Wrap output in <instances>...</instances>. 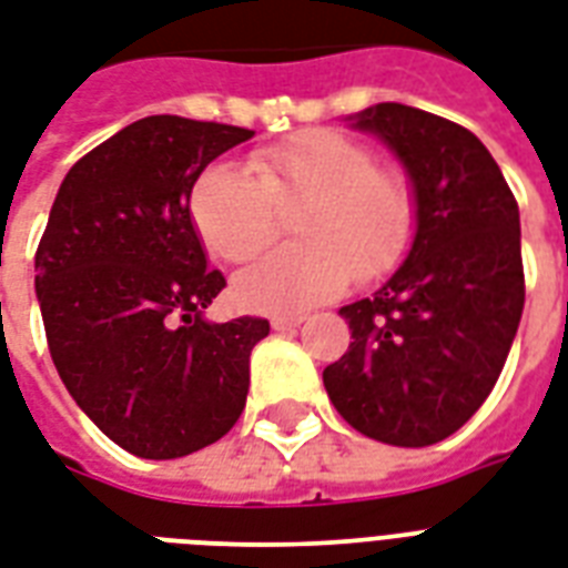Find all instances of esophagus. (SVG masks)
I'll list each match as a JSON object with an SVG mask.
<instances>
[{"instance_id": "obj_1", "label": "esophagus", "mask_w": 568, "mask_h": 568, "mask_svg": "<svg viewBox=\"0 0 568 568\" xmlns=\"http://www.w3.org/2000/svg\"><path fill=\"white\" fill-rule=\"evenodd\" d=\"M303 324V315H276V318H271V327L274 331H297Z\"/></svg>"}]
</instances>
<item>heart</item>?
<instances>
[{
  "label": "heart",
  "instance_id": "b5f03b06",
  "mask_svg": "<svg viewBox=\"0 0 568 568\" xmlns=\"http://www.w3.org/2000/svg\"><path fill=\"white\" fill-rule=\"evenodd\" d=\"M250 172L207 166L190 193V216L211 255L250 262L292 214L294 244L280 246L235 280L253 313L292 315L333 301L348 285L375 283L408 253L417 193L399 166L375 163L369 145L339 130H301L255 149Z\"/></svg>",
  "mask_w": 568,
  "mask_h": 568
}]
</instances>
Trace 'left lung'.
<instances>
[{
    "label": "left lung",
    "instance_id": "8db88e82",
    "mask_svg": "<svg viewBox=\"0 0 568 568\" xmlns=\"http://www.w3.org/2000/svg\"><path fill=\"white\" fill-rule=\"evenodd\" d=\"M357 128L399 154L417 193V237L384 288L342 306L352 345L324 369L333 408L389 447H428L495 389L525 310L518 202L483 142L405 103Z\"/></svg>",
    "mask_w": 568,
    "mask_h": 568
}]
</instances>
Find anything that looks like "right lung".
I'll use <instances>...</instances> for the list:
<instances>
[{
    "mask_svg": "<svg viewBox=\"0 0 568 568\" xmlns=\"http://www.w3.org/2000/svg\"><path fill=\"white\" fill-rule=\"evenodd\" d=\"M253 130L149 115L64 175L34 253L59 378L94 426L140 458H181L235 426L267 318L211 324L226 288L190 220L202 169Z\"/></svg>",
    "mask_w": 568,
    "mask_h": 568,
    "instance_id": "add662e5",
    "label": "right lung"
}]
</instances>
